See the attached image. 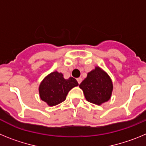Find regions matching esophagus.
<instances>
[{
    "mask_svg": "<svg viewBox=\"0 0 146 146\" xmlns=\"http://www.w3.org/2000/svg\"><path fill=\"white\" fill-rule=\"evenodd\" d=\"M77 82H78V83H79V84H80L81 82H82V78H81V77H79V78H77Z\"/></svg>",
    "mask_w": 146,
    "mask_h": 146,
    "instance_id": "esophagus-1",
    "label": "esophagus"
}]
</instances>
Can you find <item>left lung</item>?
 Returning <instances> with one entry per match:
<instances>
[{
    "label": "left lung",
    "instance_id": "1",
    "mask_svg": "<svg viewBox=\"0 0 146 146\" xmlns=\"http://www.w3.org/2000/svg\"><path fill=\"white\" fill-rule=\"evenodd\" d=\"M89 102L101 105L110 99L113 91V82L106 72L99 66L88 72L87 77L80 84Z\"/></svg>",
    "mask_w": 146,
    "mask_h": 146
}]
</instances>
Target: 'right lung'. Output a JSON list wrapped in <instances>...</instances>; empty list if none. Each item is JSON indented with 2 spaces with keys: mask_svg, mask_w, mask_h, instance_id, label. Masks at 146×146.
I'll list each match as a JSON object with an SVG mask.
<instances>
[{
  "mask_svg": "<svg viewBox=\"0 0 146 146\" xmlns=\"http://www.w3.org/2000/svg\"><path fill=\"white\" fill-rule=\"evenodd\" d=\"M78 85L77 81L73 77L66 80L62 73L55 71L45 77L40 83L38 88L40 98L49 106H55L63 102L69 91Z\"/></svg>",
  "mask_w": 146,
  "mask_h": 146,
  "instance_id": "1",
  "label": "right lung"
}]
</instances>
